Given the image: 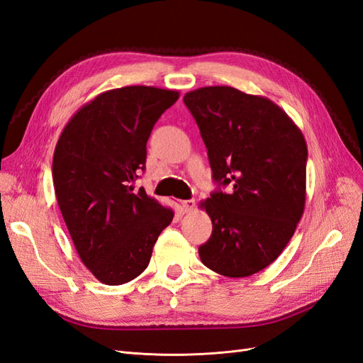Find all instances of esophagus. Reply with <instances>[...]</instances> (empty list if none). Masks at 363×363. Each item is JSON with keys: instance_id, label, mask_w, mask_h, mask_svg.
<instances>
[{"instance_id": "34e87169", "label": "esophagus", "mask_w": 363, "mask_h": 363, "mask_svg": "<svg viewBox=\"0 0 363 363\" xmlns=\"http://www.w3.org/2000/svg\"><path fill=\"white\" fill-rule=\"evenodd\" d=\"M182 208H183V212H192L194 208H195V201L194 200H184V201H182Z\"/></svg>"}]
</instances>
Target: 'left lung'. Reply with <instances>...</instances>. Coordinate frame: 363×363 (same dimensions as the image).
I'll use <instances>...</instances> for the list:
<instances>
[{
  "label": "left lung",
  "mask_w": 363,
  "mask_h": 363,
  "mask_svg": "<svg viewBox=\"0 0 363 363\" xmlns=\"http://www.w3.org/2000/svg\"><path fill=\"white\" fill-rule=\"evenodd\" d=\"M183 101L200 128L213 180L232 188L201 203L213 230L200 259L225 277L252 276L281 255L303 216L304 136L276 103L235 87H200Z\"/></svg>",
  "instance_id": "8db88e82"
}]
</instances>
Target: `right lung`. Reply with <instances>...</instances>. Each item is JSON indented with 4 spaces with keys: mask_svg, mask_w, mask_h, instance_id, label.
Wrapping results in <instances>:
<instances>
[{
    "mask_svg": "<svg viewBox=\"0 0 363 363\" xmlns=\"http://www.w3.org/2000/svg\"><path fill=\"white\" fill-rule=\"evenodd\" d=\"M179 96L152 86L106 91L75 112L57 140L52 182L60 212L84 267L104 284L144 272L174 218L135 182L152 127Z\"/></svg>",
    "mask_w": 363,
    "mask_h": 363,
    "instance_id": "obj_1",
    "label": "right lung"
}]
</instances>
